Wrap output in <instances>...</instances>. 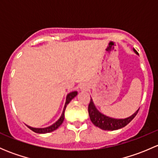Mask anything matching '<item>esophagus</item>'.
I'll use <instances>...</instances> for the list:
<instances>
[{"label":"esophagus","mask_w":158,"mask_h":158,"mask_svg":"<svg viewBox=\"0 0 158 158\" xmlns=\"http://www.w3.org/2000/svg\"><path fill=\"white\" fill-rule=\"evenodd\" d=\"M80 89H82V90H87V89H89V85H87V84L83 83L80 85Z\"/></svg>","instance_id":"34e87169"}]
</instances>
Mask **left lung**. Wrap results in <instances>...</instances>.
<instances>
[{
  "label": "left lung",
  "mask_w": 158,
  "mask_h": 158,
  "mask_svg": "<svg viewBox=\"0 0 158 158\" xmlns=\"http://www.w3.org/2000/svg\"><path fill=\"white\" fill-rule=\"evenodd\" d=\"M134 50H135V52H136V53H138L135 49H134ZM88 111L91 121H92V122L95 125V126L102 129V130L114 131L124 128V127L126 126L128 123H130V122L133 120L134 118L136 116V114H138L139 109H138L135 114H133L131 116L127 118H111L107 117V116L104 115L103 114L100 113L99 111L96 109L95 105L93 104V102H92V98H91L90 102H89L88 107Z\"/></svg>",
  "instance_id": "left-lung-1"
}]
</instances>
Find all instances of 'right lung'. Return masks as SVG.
Instances as JSON below:
<instances>
[{
  "label": "right lung",
  "mask_w": 158,
  "mask_h": 158,
  "mask_svg": "<svg viewBox=\"0 0 158 158\" xmlns=\"http://www.w3.org/2000/svg\"><path fill=\"white\" fill-rule=\"evenodd\" d=\"M76 95H77V92H70V93L68 94L67 96H66V103H65V106H64V109H63V114H62L61 117L60 118V119H59V120L57 121L56 123H54L53 125H52L51 126L47 127V128H32V127H30V126H27V127L30 129V130H32L33 131L36 132V133H38V134L49 133V132L55 131L56 129L58 128L59 127H60V125L63 124V121H64V112H65V110H66V106H67V105L70 102V101H71V100L73 99L74 97H76Z\"/></svg>",
  "instance_id": "add662e5"
}]
</instances>
